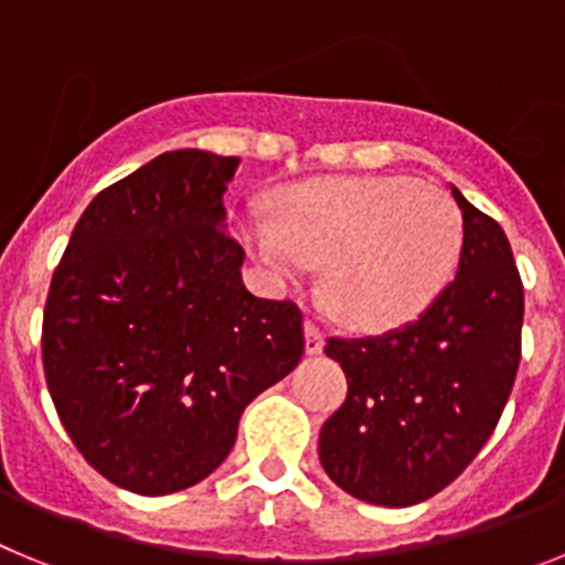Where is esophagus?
Returning a JSON list of instances; mask_svg holds the SVG:
<instances>
[{
	"label": "esophagus",
	"mask_w": 565,
	"mask_h": 565,
	"mask_svg": "<svg viewBox=\"0 0 565 565\" xmlns=\"http://www.w3.org/2000/svg\"><path fill=\"white\" fill-rule=\"evenodd\" d=\"M303 347H307V355H318L323 350V332L312 321L303 323Z\"/></svg>",
	"instance_id": "obj_1"
}]
</instances>
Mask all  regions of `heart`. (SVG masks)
Listing matches in <instances>:
<instances>
[{"instance_id":"b5f03b06","label":"heart","mask_w":565,"mask_h":565,"mask_svg":"<svg viewBox=\"0 0 565 565\" xmlns=\"http://www.w3.org/2000/svg\"><path fill=\"white\" fill-rule=\"evenodd\" d=\"M244 247L281 287L323 267V301L358 330L424 312L452 276L463 218L446 190L406 175L312 179L273 195V218H242Z\"/></svg>"}]
</instances>
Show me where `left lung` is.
I'll use <instances>...</instances> for the list:
<instances>
[{"label":"left lung","instance_id":"obj_1","mask_svg":"<svg viewBox=\"0 0 565 565\" xmlns=\"http://www.w3.org/2000/svg\"><path fill=\"white\" fill-rule=\"evenodd\" d=\"M463 215L458 273L401 330L330 338L347 401L321 426L332 483L375 507H415L483 449L520 364L523 284L507 233L452 188Z\"/></svg>","mask_w":565,"mask_h":565}]
</instances>
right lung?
Instances as JSON below:
<instances>
[{
	"label": "right lung",
	"mask_w": 565,
	"mask_h": 565,
	"mask_svg": "<svg viewBox=\"0 0 565 565\" xmlns=\"http://www.w3.org/2000/svg\"><path fill=\"white\" fill-rule=\"evenodd\" d=\"M238 159L170 150L102 190L47 292L42 361L87 463L136 494L195 487L296 370L301 310L255 298L224 193Z\"/></svg>",
	"instance_id": "obj_1"
}]
</instances>
